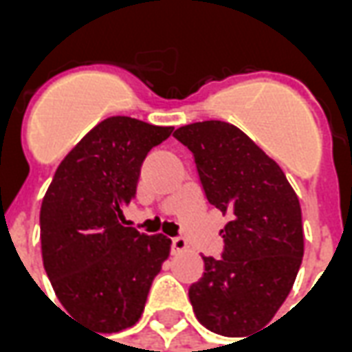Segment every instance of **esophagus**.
<instances>
[{
	"instance_id": "obj_1",
	"label": "esophagus",
	"mask_w": 352,
	"mask_h": 352,
	"mask_svg": "<svg viewBox=\"0 0 352 352\" xmlns=\"http://www.w3.org/2000/svg\"><path fill=\"white\" fill-rule=\"evenodd\" d=\"M186 249H188V245H186V239H184V237H173V239H171V252H173V254L184 252Z\"/></svg>"
}]
</instances>
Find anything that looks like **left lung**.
<instances>
[{
    "mask_svg": "<svg viewBox=\"0 0 352 352\" xmlns=\"http://www.w3.org/2000/svg\"><path fill=\"white\" fill-rule=\"evenodd\" d=\"M173 138L194 156L207 201L228 217L222 258L201 256L204 277L188 288L194 315L226 338L258 333L287 300L302 264L298 196L283 169L234 124H186Z\"/></svg>",
    "mask_w": 352,
    "mask_h": 352,
    "instance_id": "obj_1",
    "label": "left lung"
}]
</instances>
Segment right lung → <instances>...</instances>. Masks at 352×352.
<instances>
[{"label": "right lung", "mask_w": 352, "mask_h": 352, "mask_svg": "<svg viewBox=\"0 0 352 352\" xmlns=\"http://www.w3.org/2000/svg\"><path fill=\"white\" fill-rule=\"evenodd\" d=\"M171 131L130 116L105 118L62 160L43 198L45 272L67 313L94 332L135 324L169 256L168 237L124 226L122 209L148 151Z\"/></svg>", "instance_id": "1"}]
</instances>
